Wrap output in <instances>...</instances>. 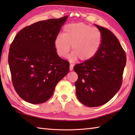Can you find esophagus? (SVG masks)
Masks as SVG:
<instances>
[{"label": "esophagus", "instance_id": "esophagus-1", "mask_svg": "<svg viewBox=\"0 0 135 135\" xmlns=\"http://www.w3.org/2000/svg\"><path fill=\"white\" fill-rule=\"evenodd\" d=\"M73 66H74V65L72 64H70V71H72L73 70Z\"/></svg>", "mask_w": 135, "mask_h": 135}]
</instances>
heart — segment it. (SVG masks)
<instances>
[{
  "mask_svg": "<svg viewBox=\"0 0 135 135\" xmlns=\"http://www.w3.org/2000/svg\"><path fill=\"white\" fill-rule=\"evenodd\" d=\"M102 36L97 28L79 23L68 24L64 27L63 35H59L55 39V47L60 57H65L72 51L69 58L75 61L79 58L82 61L90 60L94 57L100 47Z\"/></svg>",
  "mask_w": 135,
  "mask_h": 135,
  "instance_id": "heart-1",
  "label": "heart"
}]
</instances>
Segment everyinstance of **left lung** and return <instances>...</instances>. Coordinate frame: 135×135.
Segmentation results:
<instances>
[{"instance_id": "1", "label": "left lung", "mask_w": 135, "mask_h": 135, "mask_svg": "<svg viewBox=\"0 0 135 135\" xmlns=\"http://www.w3.org/2000/svg\"><path fill=\"white\" fill-rule=\"evenodd\" d=\"M102 36L100 47L90 60L76 64L75 83L80 102L89 107L108 102L121 88L126 55L119 41L108 29L95 24Z\"/></svg>"}]
</instances>
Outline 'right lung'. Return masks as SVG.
<instances>
[{
	"instance_id": "right-lung-1",
	"label": "right lung",
	"mask_w": 135,
	"mask_h": 135,
	"mask_svg": "<svg viewBox=\"0 0 135 135\" xmlns=\"http://www.w3.org/2000/svg\"><path fill=\"white\" fill-rule=\"evenodd\" d=\"M67 18L40 21L24 27L11 43L8 63L12 84L26 102L46 101L69 71L70 63L58 56L54 45Z\"/></svg>"
}]
</instances>
